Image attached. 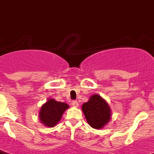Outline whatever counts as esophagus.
Returning <instances> with one entry per match:
<instances>
[{
    "label": "esophagus",
    "instance_id": "esophagus-1",
    "mask_svg": "<svg viewBox=\"0 0 154 154\" xmlns=\"http://www.w3.org/2000/svg\"><path fill=\"white\" fill-rule=\"evenodd\" d=\"M71 105H72V106H74V107H77V106H78V102H77V101H72Z\"/></svg>",
    "mask_w": 154,
    "mask_h": 154
}]
</instances>
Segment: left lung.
Wrapping results in <instances>:
<instances>
[{
  "label": "left lung",
  "mask_w": 154,
  "mask_h": 154,
  "mask_svg": "<svg viewBox=\"0 0 154 154\" xmlns=\"http://www.w3.org/2000/svg\"><path fill=\"white\" fill-rule=\"evenodd\" d=\"M82 111L87 122L94 129L103 128L111 117V110L108 103L97 94L90 97L89 101L82 105Z\"/></svg>",
  "instance_id": "1"
}]
</instances>
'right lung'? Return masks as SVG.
I'll use <instances>...</instances> for the list:
<instances>
[{
    "label": "right lung",
    "instance_id": "add662e5",
    "mask_svg": "<svg viewBox=\"0 0 154 154\" xmlns=\"http://www.w3.org/2000/svg\"><path fill=\"white\" fill-rule=\"evenodd\" d=\"M69 107L66 103L59 102L54 99H49L40 110V121L45 126L53 127L57 124L63 113Z\"/></svg>",
    "mask_w": 154,
    "mask_h": 154
}]
</instances>
